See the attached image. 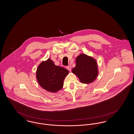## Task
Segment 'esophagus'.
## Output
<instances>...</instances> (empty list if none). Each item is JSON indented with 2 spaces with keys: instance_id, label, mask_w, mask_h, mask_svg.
I'll return each instance as SVG.
<instances>
[{
  "instance_id": "esophagus-1",
  "label": "esophagus",
  "mask_w": 134,
  "mask_h": 134,
  "mask_svg": "<svg viewBox=\"0 0 134 134\" xmlns=\"http://www.w3.org/2000/svg\"><path fill=\"white\" fill-rule=\"evenodd\" d=\"M66 68H67V70H69V71H71V67H70V66H67L66 67Z\"/></svg>"
}]
</instances>
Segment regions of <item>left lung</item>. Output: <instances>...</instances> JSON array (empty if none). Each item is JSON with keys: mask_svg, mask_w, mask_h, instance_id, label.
<instances>
[{"mask_svg": "<svg viewBox=\"0 0 134 134\" xmlns=\"http://www.w3.org/2000/svg\"><path fill=\"white\" fill-rule=\"evenodd\" d=\"M83 83H90L95 80L98 75V68L96 60L84 54L76 59V66L72 70Z\"/></svg>", "mask_w": 134, "mask_h": 134, "instance_id": "left-lung-1", "label": "left lung"}]
</instances>
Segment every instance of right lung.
<instances>
[{
    "instance_id": "obj_1",
    "label": "right lung",
    "mask_w": 134,
    "mask_h": 134,
    "mask_svg": "<svg viewBox=\"0 0 134 134\" xmlns=\"http://www.w3.org/2000/svg\"><path fill=\"white\" fill-rule=\"evenodd\" d=\"M68 73V70L55 65L50 59H48L39 65L36 77L43 88L51 92H56L62 88L64 79Z\"/></svg>"
}]
</instances>
